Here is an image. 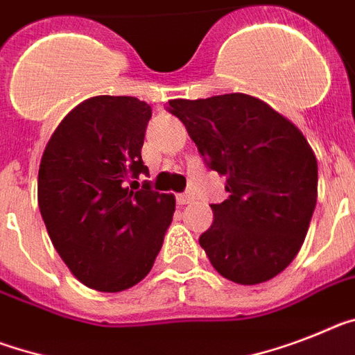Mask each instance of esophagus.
<instances>
[{
    "label": "esophagus",
    "instance_id": "obj_1",
    "mask_svg": "<svg viewBox=\"0 0 355 355\" xmlns=\"http://www.w3.org/2000/svg\"><path fill=\"white\" fill-rule=\"evenodd\" d=\"M193 200H195V196H193V193H189V191L177 195V202L180 205H186V204H189V202H193Z\"/></svg>",
    "mask_w": 355,
    "mask_h": 355
}]
</instances>
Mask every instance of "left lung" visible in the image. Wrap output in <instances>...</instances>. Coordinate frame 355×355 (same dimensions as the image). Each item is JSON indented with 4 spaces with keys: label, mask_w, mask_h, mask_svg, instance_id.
Returning a JSON list of instances; mask_svg holds the SVG:
<instances>
[{
    "label": "left lung",
    "mask_w": 355,
    "mask_h": 355,
    "mask_svg": "<svg viewBox=\"0 0 355 355\" xmlns=\"http://www.w3.org/2000/svg\"><path fill=\"white\" fill-rule=\"evenodd\" d=\"M205 166L225 175L227 200L200 245L211 265L240 285L263 284L302 249L318 200V160L303 133L245 94L173 99Z\"/></svg>",
    "instance_id": "1"
}]
</instances>
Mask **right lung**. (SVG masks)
<instances>
[{
    "instance_id": "right-lung-1",
    "label": "right lung",
    "mask_w": 355,
    "mask_h": 355,
    "mask_svg": "<svg viewBox=\"0 0 355 355\" xmlns=\"http://www.w3.org/2000/svg\"><path fill=\"white\" fill-rule=\"evenodd\" d=\"M150 104L99 95L62 119L44 148L37 202L55 251L86 287L121 293L146 278L164 243L175 196L151 189L142 162Z\"/></svg>"
}]
</instances>
